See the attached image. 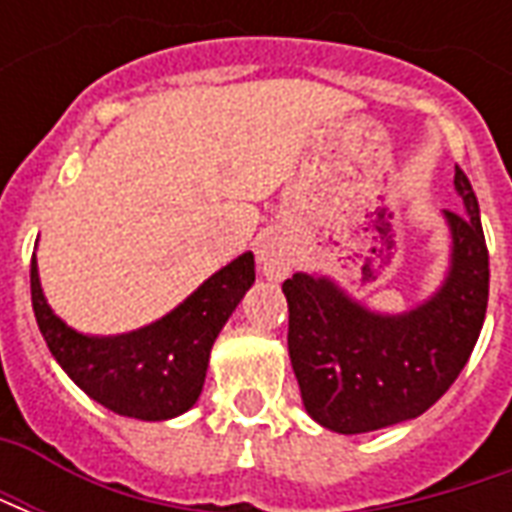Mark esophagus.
<instances>
[{
  "label": "esophagus",
  "instance_id": "esophagus-1",
  "mask_svg": "<svg viewBox=\"0 0 512 512\" xmlns=\"http://www.w3.org/2000/svg\"><path fill=\"white\" fill-rule=\"evenodd\" d=\"M257 263L263 268L268 279H285L293 268V249H290L288 235L266 233L257 241Z\"/></svg>",
  "mask_w": 512,
  "mask_h": 512
}]
</instances>
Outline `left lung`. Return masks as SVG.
Returning <instances> with one entry per match:
<instances>
[{"label":"left lung","mask_w":512,"mask_h":512,"mask_svg":"<svg viewBox=\"0 0 512 512\" xmlns=\"http://www.w3.org/2000/svg\"><path fill=\"white\" fill-rule=\"evenodd\" d=\"M463 211H444L450 266L428 299L376 312L326 274L285 279L288 351L304 408L318 425L354 436L425 414L480 337L488 307V249L472 183L455 167Z\"/></svg>","instance_id":"8db88e82"}]
</instances>
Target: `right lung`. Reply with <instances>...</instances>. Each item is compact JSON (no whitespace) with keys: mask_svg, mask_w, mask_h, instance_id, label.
<instances>
[{"mask_svg":"<svg viewBox=\"0 0 512 512\" xmlns=\"http://www.w3.org/2000/svg\"><path fill=\"white\" fill-rule=\"evenodd\" d=\"M29 285L40 334L73 384L120 417L161 422L197 403L213 343L255 285V255H238L164 318L123 334H84L62 321L43 293L35 255Z\"/></svg>","mask_w":512,"mask_h":512,"instance_id":"obj_1","label":"right lung"}]
</instances>
